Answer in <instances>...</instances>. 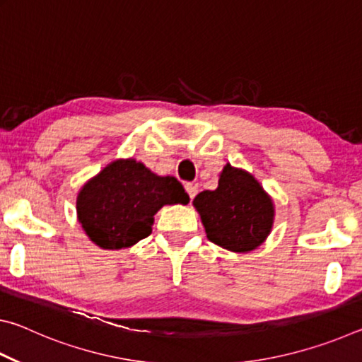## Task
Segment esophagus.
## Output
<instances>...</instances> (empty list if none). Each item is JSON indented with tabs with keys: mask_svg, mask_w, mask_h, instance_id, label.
I'll list each match as a JSON object with an SVG mask.
<instances>
[{
	"mask_svg": "<svg viewBox=\"0 0 362 362\" xmlns=\"http://www.w3.org/2000/svg\"><path fill=\"white\" fill-rule=\"evenodd\" d=\"M185 189H187V193L189 196V199H193L194 196H196V193H198V188H196V185H193V183H187Z\"/></svg>",
	"mask_w": 362,
	"mask_h": 362,
	"instance_id": "esophagus-1",
	"label": "esophagus"
}]
</instances>
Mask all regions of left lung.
I'll return each instance as SVG.
<instances>
[{
  "mask_svg": "<svg viewBox=\"0 0 362 362\" xmlns=\"http://www.w3.org/2000/svg\"><path fill=\"white\" fill-rule=\"evenodd\" d=\"M207 240L231 252L246 254L265 243L274 222V204L247 170L226 164L216 189L193 199Z\"/></svg>",
  "mask_w": 362,
  "mask_h": 362,
  "instance_id": "1",
  "label": "left lung"
}]
</instances>
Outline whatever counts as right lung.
I'll return each instance as SVG.
<instances>
[{"label": "right lung", "instance_id": "add662e5", "mask_svg": "<svg viewBox=\"0 0 362 362\" xmlns=\"http://www.w3.org/2000/svg\"><path fill=\"white\" fill-rule=\"evenodd\" d=\"M175 177H163L134 158L115 159L76 196V216L95 246L132 247L151 233L155 214L166 204H188Z\"/></svg>", "mask_w": 362, "mask_h": 362}]
</instances>
